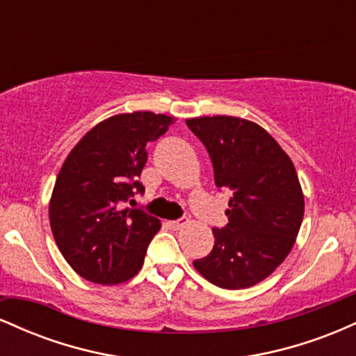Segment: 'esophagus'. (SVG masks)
<instances>
[{
    "label": "esophagus",
    "instance_id": "34e87169",
    "mask_svg": "<svg viewBox=\"0 0 356 356\" xmlns=\"http://www.w3.org/2000/svg\"><path fill=\"white\" fill-rule=\"evenodd\" d=\"M187 222H189V219L184 218V216H182V218H179V219H175V220H170L169 224H170V227H174V229H181V227L186 226Z\"/></svg>",
    "mask_w": 356,
    "mask_h": 356
}]
</instances>
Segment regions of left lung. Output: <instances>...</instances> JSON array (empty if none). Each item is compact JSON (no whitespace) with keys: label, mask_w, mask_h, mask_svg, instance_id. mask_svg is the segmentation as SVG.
Listing matches in <instances>:
<instances>
[{"label":"left lung","mask_w":356,"mask_h":356,"mask_svg":"<svg viewBox=\"0 0 356 356\" xmlns=\"http://www.w3.org/2000/svg\"><path fill=\"white\" fill-rule=\"evenodd\" d=\"M206 147L218 189H229L227 224L194 268L224 289H243L271 275L295 244L305 199L291 159L264 129L238 117L186 120Z\"/></svg>","instance_id":"8db88e82"}]
</instances>
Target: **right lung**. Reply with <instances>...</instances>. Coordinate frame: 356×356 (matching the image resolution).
<instances>
[{
  "instance_id": "obj_1",
  "label": "right lung",
  "mask_w": 356,
  "mask_h": 356,
  "mask_svg": "<svg viewBox=\"0 0 356 356\" xmlns=\"http://www.w3.org/2000/svg\"><path fill=\"white\" fill-rule=\"evenodd\" d=\"M172 122L152 112L110 117L68 154L53 189L50 224L61 254L85 280L124 283L144 264L161 220L123 207L144 194L138 177L147 162L145 147Z\"/></svg>"
}]
</instances>
